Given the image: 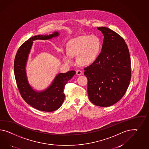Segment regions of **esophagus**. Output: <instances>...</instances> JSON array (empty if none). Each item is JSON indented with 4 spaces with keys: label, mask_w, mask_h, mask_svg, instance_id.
Listing matches in <instances>:
<instances>
[{
    "label": "esophagus",
    "mask_w": 149,
    "mask_h": 149,
    "mask_svg": "<svg viewBox=\"0 0 149 149\" xmlns=\"http://www.w3.org/2000/svg\"><path fill=\"white\" fill-rule=\"evenodd\" d=\"M76 72H77V75H80L82 74V71L80 69H77L76 71Z\"/></svg>",
    "instance_id": "obj_1"
}]
</instances>
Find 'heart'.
<instances>
[{"label": "heart", "instance_id": "obj_1", "mask_svg": "<svg viewBox=\"0 0 149 149\" xmlns=\"http://www.w3.org/2000/svg\"><path fill=\"white\" fill-rule=\"evenodd\" d=\"M100 50V41L95 35L81 36L71 40L68 46V52L64 55V60L67 63L72 62V56H77V60L82 65L93 63L99 56Z\"/></svg>", "mask_w": 149, "mask_h": 149}]
</instances>
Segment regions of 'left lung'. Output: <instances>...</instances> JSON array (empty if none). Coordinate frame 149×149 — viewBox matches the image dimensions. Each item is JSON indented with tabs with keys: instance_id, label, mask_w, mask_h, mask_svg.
Returning <instances> with one entry per match:
<instances>
[{
	"instance_id": "left-lung-1",
	"label": "left lung",
	"mask_w": 149,
	"mask_h": 149,
	"mask_svg": "<svg viewBox=\"0 0 149 149\" xmlns=\"http://www.w3.org/2000/svg\"><path fill=\"white\" fill-rule=\"evenodd\" d=\"M104 35L101 52L84 68L89 99L93 104L109 107L125 95L131 77V58L124 38L111 29L97 28Z\"/></svg>"
}]
</instances>
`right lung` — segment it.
Returning a JSON list of instances; mask_svg holds the SVG:
<instances>
[{
  "label": "right lung",
  "instance_id": "right-lung-1",
  "mask_svg": "<svg viewBox=\"0 0 149 149\" xmlns=\"http://www.w3.org/2000/svg\"><path fill=\"white\" fill-rule=\"evenodd\" d=\"M58 35V32H54L52 35H37L31 37L21 45L14 61L15 77L21 97L28 104L42 111L52 112L60 107L65 97L64 87L76 72L70 70L66 73L58 74L48 88L43 92H37L29 84L25 65L33 40H49Z\"/></svg>",
  "mask_w": 149,
  "mask_h": 149
}]
</instances>
